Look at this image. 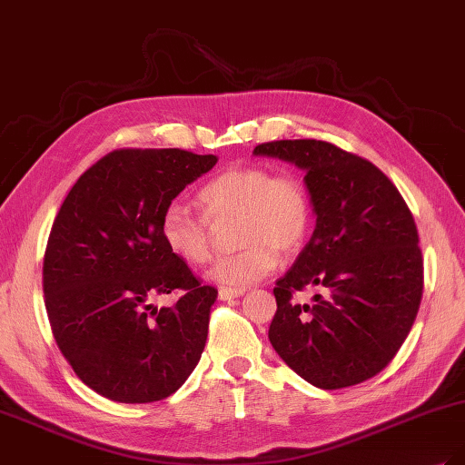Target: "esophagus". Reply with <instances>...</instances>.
Listing matches in <instances>:
<instances>
[{"instance_id": "esophagus-1", "label": "esophagus", "mask_w": 465, "mask_h": 465, "mask_svg": "<svg viewBox=\"0 0 465 465\" xmlns=\"http://www.w3.org/2000/svg\"><path fill=\"white\" fill-rule=\"evenodd\" d=\"M244 291H236V289H227V287H221L219 289V299L223 301H231V299H238L242 297Z\"/></svg>"}]
</instances>
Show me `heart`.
Returning a JSON list of instances; mask_svg holds the SVG:
<instances>
[{
    "mask_svg": "<svg viewBox=\"0 0 465 465\" xmlns=\"http://www.w3.org/2000/svg\"><path fill=\"white\" fill-rule=\"evenodd\" d=\"M203 215L173 202L161 217L163 242L188 265L213 256L215 229L236 223L241 252L219 260L209 277L227 289H246L270 275L279 256H292L311 229V202L301 182L263 166L229 168L200 190Z\"/></svg>",
    "mask_w": 465,
    "mask_h": 465,
    "instance_id": "heart-1",
    "label": "heart"
}]
</instances>
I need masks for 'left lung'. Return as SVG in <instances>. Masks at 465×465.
I'll return each instance as SVG.
<instances>
[{
	"label": "left lung",
	"instance_id": "left-lung-1",
	"mask_svg": "<svg viewBox=\"0 0 465 465\" xmlns=\"http://www.w3.org/2000/svg\"><path fill=\"white\" fill-rule=\"evenodd\" d=\"M304 173L316 229L277 279L270 341L301 378L322 390L364 382L396 357L423 297V258L411 211L378 168L316 139L262 143ZM318 286L313 302L292 292Z\"/></svg>",
	"mask_w": 465,
	"mask_h": 465
}]
</instances>
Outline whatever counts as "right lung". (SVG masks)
Masks as SVG:
<instances>
[{"mask_svg":"<svg viewBox=\"0 0 465 465\" xmlns=\"http://www.w3.org/2000/svg\"><path fill=\"white\" fill-rule=\"evenodd\" d=\"M182 149H120L69 190L48 238L42 287L60 351L91 390L120 403L159 401L203 353L217 291L163 242L166 205L217 164ZM180 288L174 307L152 301Z\"/></svg>","mask_w":465,"mask_h":465,"instance_id":"obj_1","label":"right lung"}]
</instances>
